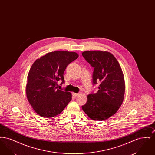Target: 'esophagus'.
<instances>
[{
	"label": "esophagus",
	"instance_id": "esophagus-1",
	"mask_svg": "<svg viewBox=\"0 0 155 155\" xmlns=\"http://www.w3.org/2000/svg\"><path fill=\"white\" fill-rule=\"evenodd\" d=\"M73 95L75 97H76L79 96L80 94H76V93H73Z\"/></svg>",
	"mask_w": 155,
	"mask_h": 155
}]
</instances>
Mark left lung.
<instances>
[{
	"label": "left lung",
	"instance_id": "8db88e82",
	"mask_svg": "<svg viewBox=\"0 0 155 155\" xmlns=\"http://www.w3.org/2000/svg\"><path fill=\"white\" fill-rule=\"evenodd\" d=\"M82 56L94 67L93 84H101L96 94L87 96V102L82 106L89 118L105 120L114 115L122 104L125 84L124 74L116 58L110 52L85 51Z\"/></svg>",
	"mask_w": 155,
	"mask_h": 155
}]
</instances>
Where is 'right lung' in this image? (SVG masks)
I'll list each match as a JSON object with an SVG mask.
<instances>
[{"label":"right lung","instance_id":"right-lung-1","mask_svg":"<svg viewBox=\"0 0 155 155\" xmlns=\"http://www.w3.org/2000/svg\"><path fill=\"white\" fill-rule=\"evenodd\" d=\"M78 58L74 52L54 51L34 61L27 76L25 92L27 99L38 115L51 118L61 113L71 101L70 92L58 89V81L64 82L67 66Z\"/></svg>","mask_w":155,"mask_h":155}]
</instances>
